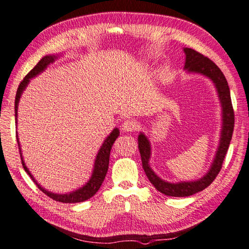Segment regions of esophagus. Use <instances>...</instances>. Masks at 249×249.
Segmentation results:
<instances>
[{
	"instance_id": "obj_1",
	"label": "esophagus",
	"mask_w": 249,
	"mask_h": 249,
	"mask_svg": "<svg viewBox=\"0 0 249 249\" xmlns=\"http://www.w3.org/2000/svg\"><path fill=\"white\" fill-rule=\"evenodd\" d=\"M138 128V124L136 121H133L131 119H128L122 122L121 124V129L122 131L124 132H131V131H134Z\"/></svg>"
}]
</instances>
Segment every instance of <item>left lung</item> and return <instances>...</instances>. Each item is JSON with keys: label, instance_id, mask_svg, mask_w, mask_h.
<instances>
[{"label": "left lung", "instance_id": "1", "mask_svg": "<svg viewBox=\"0 0 249 249\" xmlns=\"http://www.w3.org/2000/svg\"><path fill=\"white\" fill-rule=\"evenodd\" d=\"M185 64L184 69L190 74H198L207 77L213 81L215 88H216L219 103L222 107V130L221 137H219V143L217 146L216 153L212 162L210 170L201 178L195 181H181L178 183H171L162 180L154 173V171L150 166V158H151V144L148 138L143 132H140L138 137V143H139V151L142 160V168L148 177L149 181L152 183L153 186L168 196L175 197H185L193 195L197 192H201L206 189L212 182L217 177L219 171L222 169L224 159H225L226 152L230 146L234 131V110L231 106V91L228 87L227 80L216 65L204 55L199 54L198 52L192 50V48L185 47Z\"/></svg>", "mask_w": 249, "mask_h": 249}]
</instances>
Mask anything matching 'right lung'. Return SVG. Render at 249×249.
<instances>
[{
  "label": "right lung",
  "mask_w": 249,
  "mask_h": 249,
  "mask_svg": "<svg viewBox=\"0 0 249 249\" xmlns=\"http://www.w3.org/2000/svg\"><path fill=\"white\" fill-rule=\"evenodd\" d=\"M59 55H46L44 56L42 59L39 60L37 65L32 69V71L28 72V74L25 76L19 86L18 88V91H16V97H15V124H18V103L19 99H21V96L23 91L25 90V88L27 87V85L30 84V81L32 78H34L37 75H39L40 72H43L45 69L47 68V66L52 63H54L55 60L58 58ZM119 129L115 128L111 131V133L106 138L103 145L100 146L99 151L97 153L96 160H95V164H93V170L91 173V177L89 178V181L85 184L84 186L79 187L78 190L72 191L71 193H66V194H57V193H53L50 192V191L45 190L43 186H40L38 184L37 181L35 180L34 177H33L32 173L30 172V170L27 169V166L25 165V162L23 160V156H22V150H21V144H19L18 141V137L16 134V139H18V149H19V154H21V160H22V164L23 168L25 170V172L30 175L32 178V180L36 183L38 189L42 191L43 193H45L47 196H50L51 198L55 199L57 202H62V203H79V202H84L86 199L90 198L93 196L98 190L100 189L101 184L105 180L106 174H107V171L109 168V157H110V150H111V146L113 145V142L116 141V139L119 137Z\"/></svg>",
  "instance_id": "right-lung-1"
}]
</instances>
